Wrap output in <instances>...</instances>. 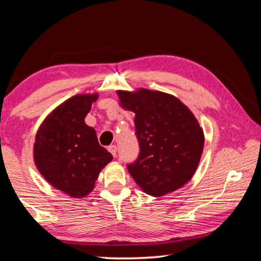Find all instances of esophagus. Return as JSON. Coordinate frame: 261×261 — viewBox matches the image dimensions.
I'll list each match as a JSON object with an SVG mask.
<instances>
[{"mask_svg":"<svg viewBox=\"0 0 261 261\" xmlns=\"http://www.w3.org/2000/svg\"><path fill=\"white\" fill-rule=\"evenodd\" d=\"M108 151L113 154V156H116V153H117V147L115 146V145H110L108 147Z\"/></svg>","mask_w":261,"mask_h":261,"instance_id":"esophagus-1","label":"esophagus"}]
</instances>
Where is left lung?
Here are the masks:
<instances>
[{"label": "left lung", "instance_id": "8db88e82", "mask_svg": "<svg viewBox=\"0 0 261 261\" xmlns=\"http://www.w3.org/2000/svg\"><path fill=\"white\" fill-rule=\"evenodd\" d=\"M121 106L134 112L138 158L127 170L144 192L154 197L188 183L204 148V132L187 106L170 94L140 88L118 91Z\"/></svg>", "mask_w": 261, "mask_h": 261}]
</instances>
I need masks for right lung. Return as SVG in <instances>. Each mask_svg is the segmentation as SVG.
<instances>
[{
  "instance_id": "add662e5",
  "label": "right lung",
  "mask_w": 261,
  "mask_h": 261,
  "mask_svg": "<svg viewBox=\"0 0 261 261\" xmlns=\"http://www.w3.org/2000/svg\"><path fill=\"white\" fill-rule=\"evenodd\" d=\"M98 94H79L60 105L39 127L34 161L53 187L72 198L94 188L101 169L113 155L100 146L96 132L85 123Z\"/></svg>"
}]
</instances>
